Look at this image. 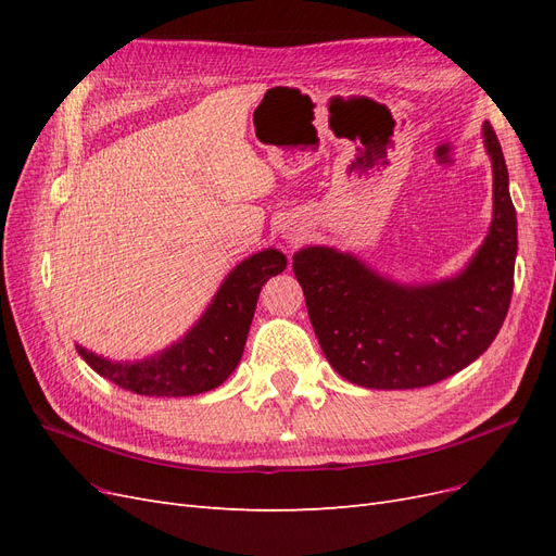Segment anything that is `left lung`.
Returning a JSON list of instances; mask_svg holds the SVG:
<instances>
[{
  "label": "left lung",
  "mask_w": 556,
  "mask_h": 556,
  "mask_svg": "<svg viewBox=\"0 0 556 556\" xmlns=\"http://www.w3.org/2000/svg\"><path fill=\"white\" fill-rule=\"evenodd\" d=\"M482 137L494 172V217L462 274L401 285L336 248L308 245L292 257L319 348L345 380L368 390L427 387L459 374L496 339L513 296L517 215L490 123Z\"/></svg>",
  "instance_id": "obj_1"
}]
</instances>
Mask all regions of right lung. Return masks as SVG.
<instances>
[{
  "label": "right lung",
  "mask_w": 556,
  "mask_h": 556,
  "mask_svg": "<svg viewBox=\"0 0 556 556\" xmlns=\"http://www.w3.org/2000/svg\"><path fill=\"white\" fill-rule=\"evenodd\" d=\"M285 266L288 260L276 248H266L233 266L199 323L178 343L153 357L111 362L76 345L78 355L99 376L134 394L192 396L215 390L241 362L262 285L285 271Z\"/></svg>",
  "instance_id": "obj_1"
}]
</instances>
